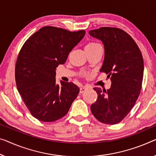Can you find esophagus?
Masks as SVG:
<instances>
[{"label":"esophagus","instance_id":"1","mask_svg":"<svg viewBox=\"0 0 156 156\" xmlns=\"http://www.w3.org/2000/svg\"><path fill=\"white\" fill-rule=\"evenodd\" d=\"M87 90V87H81L80 88V93H83L84 92H85Z\"/></svg>","mask_w":156,"mask_h":156}]
</instances>
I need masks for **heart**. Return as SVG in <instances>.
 <instances>
[{
	"label": "heart",
	"instance_id": "b5f03b06",
	"mask_svg": "<svg viewBox=\"0 0 156 156\" xmlns=\"http://www.w3.org/2000/svg\"><path fill=\"white\" fill-rule=\"evenodd\" d=\"M101 46L99 43H96V42L90 41L89 43H87L85 45V50L86 52H91L94 50H96L98 48H100Z\"/></svg>",
	"mask_w": 156,
	"mask_h": 156
}]
</instances>
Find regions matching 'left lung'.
Here are the masks:
<instances>
[{"instance_id":"obj_1","label":"left lung","mask_w":156,"mask_h":156,"mask_svg":"<svg viewBox=\"0 0 156 156\" xmlns=\"http://www.w3.org/2000/svg\"><path fill=\"white\" fill-rule=\"evenodd\" d=\"M89 34L104 44L105 55L101 71L111 80V88L107 90L94 87L97 99L90 109L99 121L117 124L126 117L140 94L144 75L142 55L133 38L118 28L101 27Z\"/></svg>"}]
</instances>
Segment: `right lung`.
Wrapping results in <instances>:
<instances>
[{"label":"right lung","mask_w":156,"mask_h":156,"mask_svg":"<svg viewBox=\"0 0 156 156\" xmlns=\"http://www.w3.org/2000/svg\"><path fill=\"white\" fill-rule=\"evenodd\" d=\"M85 30L69 31L47 26L28 38L19 52L15 80L31 114L41 121L53 122L68 113L79 88L73 83L56 84V68L63 64L85 36Z\"/></svg>","instance_id":"obj_1"}]
</instances>
